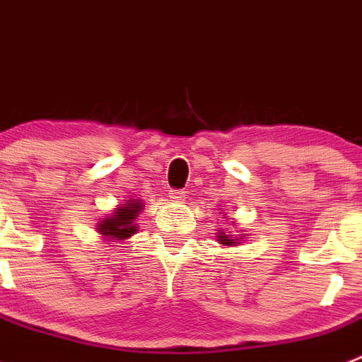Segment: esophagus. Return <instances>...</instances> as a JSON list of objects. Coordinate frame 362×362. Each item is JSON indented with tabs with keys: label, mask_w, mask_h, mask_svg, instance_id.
Instances as JSON below:
<instances>
[{
	"label": "esophagus",
	"mask_w": 362,
	"mask_h": 362,
	"mask_svg": "<svg viewBox=\"0 0 362 362\" xmlns=\"http://www.w3.org/2000/svg\"><path fill=\"white\" fill-rule=\"evenodd\" d=\"M168 196H170L171 202L182 203L185 199V191H182V189H171V191L168 192Z\"/></svg>",
	"instance_id": "34e87169"
}]
</instances>
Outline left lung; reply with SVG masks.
Listing matches in <instances>:
<instances>
[{
    "instance_id": "left-lung-1",
    "label": "left lung",
    "mask_w": 362,
    "mask_h": 362,
    "mask_svg": "<svg viewBox=\"0 0 362 362\" xmlns=\"http://www.w3.org/2000/svg\"><path fill=\"white\" fill-rule=\"evenodd\" d=\"M217 238L222 245H233V243H235V240H231V236L226 235V233H218Z\"/></svg>"
}]
</instances>
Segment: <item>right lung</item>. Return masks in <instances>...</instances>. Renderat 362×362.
<instances>
[{"label":"right lung","instance_id":"obj_1","mask_svg":"<svg viewBox=\"0 0 362 362\" xmlns=\"http://www.w3.org/2000/svg\"><path fill=\"white\" fill-rule=\"evenodd\" d=\"M144 204L140 203V199H129L124 206H119L113 211L112 217H107L100 224V233L103 236H107L108 240H126L131 235L136 233V224H134V218L138 217V214L141 211Z\"/></svg>","mask_w":362,"mask_h":362}]
</instances>
